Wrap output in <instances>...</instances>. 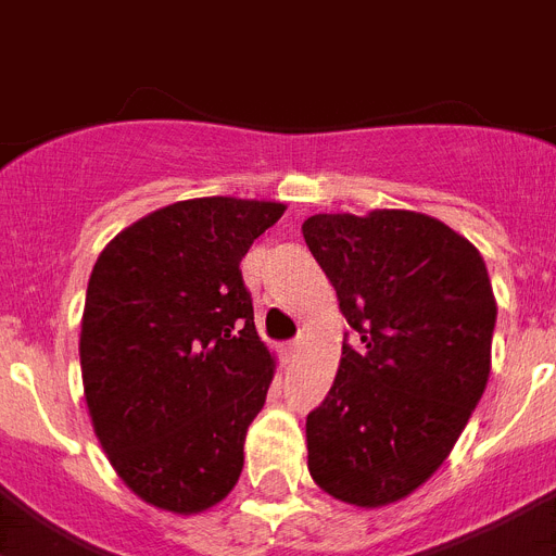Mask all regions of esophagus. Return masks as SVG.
<instances>
[{"label": "esophagus", "mask_w": 556, "mask_h": 556, "mask_svg": "<svg viewBox=\"0 0 556 556\" xmlns=\"http://www.w3.org/2000/svg\"><path fill=\"white\" fill-rule=\"evenodd\" d=\"M300 350H302V339H293V342H286V344H282V356L291 358V356H296V353H300Z\"/></svg>", "instance_id": "obj_1"}]
</instances>
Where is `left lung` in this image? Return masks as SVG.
Here are the masks:
<instances>
[{"mask_svg": "<svg viewBox=\"0 0 556 556\" xmlns=\"http://www.w3.org/2000/svg\"><path fill=\"white\" fill-rule=\"evenodd\" d=\"M307 249L362 348L307 415V472L358 508L404 501L450 458L492 370L497 316L472 242L407 208L314 214Z\"/></svg>", "mask_w": 556, "mask_h": 556, "instance_id": "left-lung-1", "label": "left lung"}]
</instances>
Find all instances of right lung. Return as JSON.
I'll use <instances>...</instances> for the list:
<instances>
[{
	"instance_id": "add662e5",
	"label": "right lung",
	"mask_w": 556,
	"mask_h": 556,
	"mask_svg": "<svg viewBox=\"0 0 556 556\" xmlns=\"http://www.w3.org/2000/svg\"><path fill=\"white\" fill-rule=\"evenodd\" d=\"M277 200L194 198L106 242L81 316V379L112 469L149 506L200 515L242 472L274 381L240 263Z\"/></svg>"
}]
</instances>
